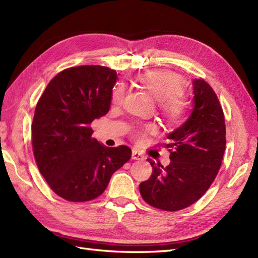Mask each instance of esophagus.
<instances>
[{
  "instance_id": "1",
  "label": "esophagus",
  "mask_w": 258,
  "mask_h": 258,
  "mask_svg": "<svg viewBox=\"0 0 258 258\" xmlns=\"http://www.w3.org/2000/svg\"><path fill=\"white\" fill-rule=\"evenodd\" d=\"M132 158L135 160H144V156L137 151V149H133V151H132Z\"/></svg>"
}]
</instances>
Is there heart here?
<instances>
[{"label":"heart","instance_id":"obj_1","mask_svg":"<svg viewBox=\"0 0 258 258\" xmlns=\"http://www.w3.org/2000/svg\"><path fill=\"white\" fill-rule=\"evenodd\" d=\"M140 85L158 101L159 109L166 119L170 123L180 121L185 111V102L180 95L182 80L178 75L167 70L149 71L139 77ZM124 87L118 85L113 88L111 100L112 103L118 105L124 99ZM137 139L142 137V132L136 133Z\"/></svg>","mask_w":258,"mask_h":258}]
</instances>
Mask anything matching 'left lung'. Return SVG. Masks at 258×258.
Returning a JSON list of instances; mask_svg holds the SVG:
<instances>
[{
	"label": "left lung",
	"mask_w": 258,
	"mask_h": 258,
	"mask_svg": "<svg viewBox=\"0 0 258 258\" xmlns=\"http://www.w3.org/2000/svg\"><path fill=\"white\" fill-rule=\"evenodd\" d=\"M192 111L168 134L170 164L148 159L151 178L140 184L148 205L178 211L198 201L217 177L225 151V124L217 94L203 79L192 81Z\"/></svg>",
	"instance_id": "8db88e82"
}]
</instances>
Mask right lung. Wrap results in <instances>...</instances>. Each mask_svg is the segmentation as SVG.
<instances>
[{"instance_id":"right-lung-1","label":"right lung","mask_w":258,"mask_h":258,"mask_svg":"<svg viewBox=\"0 0 258 258\" xmlns=\"http://www.w3.org/2000/svg\"><path fill=\"white\" fill-rule=\"evenodd\" d=\"M116 80V71L102 66L66 69L52 78L36 105V163L53 192L66 200L95 199L132 156L127 146L106 147L91 137L90 124L109 112Z\"/></svg>"}]
</instances>
